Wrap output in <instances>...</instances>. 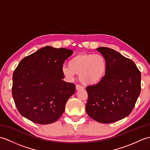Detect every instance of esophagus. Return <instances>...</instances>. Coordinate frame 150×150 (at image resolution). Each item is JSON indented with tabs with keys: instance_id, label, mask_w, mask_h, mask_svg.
<instances>
[{
	"instance_id": "obj_1",
	"label": "esophagus",
	"mask_w": 150,
	"mask_h": 150,
	"mask_svg": "<svg viewBox=\"0 0 150 150\" xmlns=\"http://www.w3.org/2000/svg\"><path fill=\"white\" fill-rule=\"evenodd\" d=\"M75 88H76V90H82V89H83L84 88L82 86H81V85H79V84H77V85H76V86H75Z\"/></svg>"
}]
</instances>
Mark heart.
Segmentation results:
<instances>
[{
    "instance_id": "1",
    "label": "heart",
    "mask_w": 150,
    "mask_h": 150,
    "mask_svg": "<svg viewBox=\"0 0 150 150\" xmlns=\"http://www.w3.org/2000/svg\"><path fill=\"white\" fill-rule=\"evenodd\" d=\"M108 62L104 57L93 53H81L63 66L62 72L69 79L79 75V80L84 85H95L103 80L106 75Z\"/></svg>"
}]
</instances>
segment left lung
I'll use <instances>...</instances> for the list:
<instances>
[{
	"label": "left lung",
	"mask_w": 150,
	"mask_h": 150,
	"mask_svg": "<svg viewBox=\"0 0 150 150\" xmlns=\"http://www.w3.org/2000/svg\"><path fill=\"white\" fill-rule=\"evenodd\" d=\"M108 62L99 83L86 87V113L100 123L116 122L128 116L141 93V74L134 62L106 47L97 49Z\"/></svg>",
	"instance_id": "obj_1"
}]
</instances>
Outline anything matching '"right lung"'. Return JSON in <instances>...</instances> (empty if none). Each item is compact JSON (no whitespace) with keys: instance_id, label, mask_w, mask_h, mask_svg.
<instances>
[{"instance_id":"add662e5","label":"right lung","mask_w":150,"mask_h":150,"mask_svg":"<svg viewBox=\"0 0 150 150\" xmlns=\"http://www.w3.org/2000/svg\"><path fill=\"white\" fill-rule=\"evenodd\" d=\"M73 54L66 48L45 46L21 60L13 75L12 96L21 115L48 124L62 115L75 85L62 81L63 64Z\"/></svg>"}]
</instances>
